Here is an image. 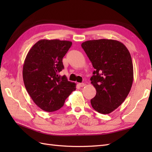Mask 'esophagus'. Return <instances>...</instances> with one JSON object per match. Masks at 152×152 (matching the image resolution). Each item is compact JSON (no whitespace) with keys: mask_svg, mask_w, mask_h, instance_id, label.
Instances as JSON below:
<instances>
[{"mask_svg":"<svg viewBox=\"0 0 152 152\" xmlns=\"http://www.w3.org/2000/svg\"><path fill=\"white\" fill-rule=\"evenodd\" d=\"M78 86H80V87H83L85 86V83H78Z\"/></svg>","mask_w":152,"mask_h":152,"instance_id":"obj_1","label":"esophagus"}]
</instances>
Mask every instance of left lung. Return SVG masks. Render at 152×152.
I'll list each match as a JSON object with an SVG mask.
<instances>
[{
  "mask_svg": "<svg viewBox=\"0 0 152 152\" xmlns=\"http://www.w3.org/2000/svg\"><path fill=\"white\" fill-rule=\"evenodd\" d=\"M82 47L95 70L91 78L96 95L92 107L108 114L118 108L130 92L133 82V65L129 51L115 40H88Z\"/></svg>",
  "mask_w": 152,
  "mask_h": 152,
  "instance_id": "1",
  "label": "left lung"
}]
</instances>
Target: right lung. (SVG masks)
<instances>
[{
  "instance_id": "1",
  "label": "right lung",
  "mask_w": 152,
  "mask_h": 152,
  "mask_svg": "<svg viewBox=\"0 0 152 152\" xmlns=\"http://www.w3.org/2000/svg\"><path fill=\"white\" fill-rule=\"evenodd\" d=\"M72 42L40 40L28 51L23 67V78L27 91L38 107L54 112L64 105L76 83L68 81L59 72L64 69L63 58Z\"/></svg>"
}]
</instances>
